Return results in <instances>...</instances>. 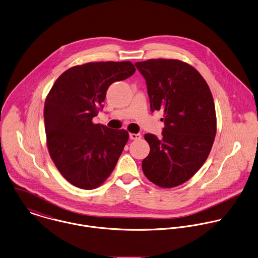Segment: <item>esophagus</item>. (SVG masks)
Segmentation results:
<instances>
[{"label":"esophagus","instance_id":"esophagus-1","mask_svg":"<svg viewBox=\"0 0 258 258\" xmlns=\"http://www.w3.org/2000/svg\"><path fill=\"white\" fill-rule=\"evenodd\" d=\"M142 138L141 134H130V139L131 140H140Z\"/></svg>","mask_w":258,"mask_h":258}]
</instances>
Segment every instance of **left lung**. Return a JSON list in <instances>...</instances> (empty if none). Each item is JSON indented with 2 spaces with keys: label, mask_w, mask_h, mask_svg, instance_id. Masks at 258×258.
<instances>
[{
  "label": "left lung",
  "mask_w": 258,
  "mask_h": 258,
  "mask_svg": "<svg viewBox=\"0 0 258 258\" xmlns=\"http://www.w3.org/2000/svg\"><path fill=\"white\" fill-rule=\"evenodd\" d=\"M146 79L151 110H162V139L146 134L150 154L142 167L145 176L162 188L192 178L207 160L216 136L212 93L202 75L175 59L137 62Z\"/></svg>",
  "instance_id": "left-lung-1"
}]
</instances>
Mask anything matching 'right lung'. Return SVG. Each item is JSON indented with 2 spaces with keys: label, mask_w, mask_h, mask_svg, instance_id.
<instances>
[{
  "label": "right lung",
  "mask_w": 258,
  "mask_h": 258,
  "mask_svg": "<svg viewBox=\"0 0 258 258\" xmlns=\"http://www.w3.org/2000/svg\"><path fill=\"white\" fill-rule=\"evenodd\" d=\"M130 61L89 62L63 72L44 105L47 147L61 175L73 186L92 190L113 171L128 140L124 130L95 124L110 84L132 76Z\"/></svg>",
  "instance_id": "1"
}]
</instances>
